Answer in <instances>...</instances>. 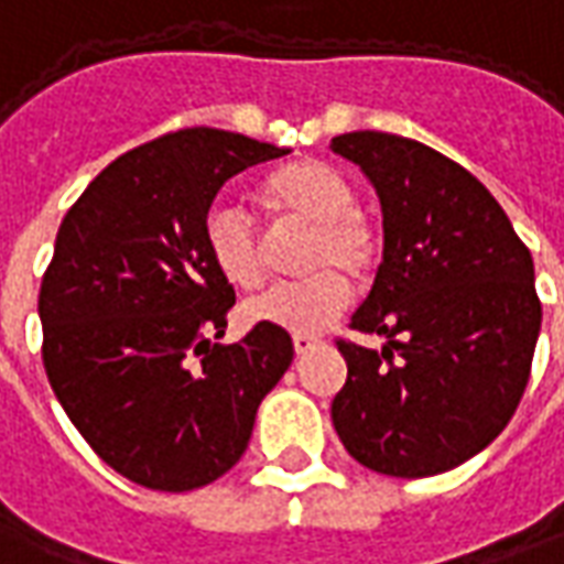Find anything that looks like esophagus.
I'll return each mask as SVG.
<instances>
[{
  "instance_id": "obj_1",
  "label": "esophagus",
  "mask_w": 564,
  "mask_h": 564,
  "mask_svg": "<svg viewBox=\"0 0 564 564\" xmlns=\"http://www.w3.org/2000/svg\"><path fill=\"white\" fill-rule=\"evenodd\" d=\"M317 341H321V338H317V336H293L295 354H308V350L314 348Z\"/></svg>"
}]
</instances>
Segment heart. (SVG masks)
<instances>
[{"instance_id": "obj_1", "label": "heart", "mask_w": 564, "mask_h": 564, "mask_svg": "<svg viewBox=\"0 0 564 564\" xmlns=\"http://www.w3.org/2000/svg\"><path fill=\"white\" fill-rule=\"evenodd\" d=\"M262 200L278 223L308 228L299 265L308 278L278 283L250 299L243 321L278 326L295 336L321 333L345 311L350 283L372 274L378 235L360 214L348 180L323 161H293L262 183ZM204 250L214 269L238 290H253L265 278V241L256 219L231 200H216L204 216Z\"/></svg>"}]
</instances>
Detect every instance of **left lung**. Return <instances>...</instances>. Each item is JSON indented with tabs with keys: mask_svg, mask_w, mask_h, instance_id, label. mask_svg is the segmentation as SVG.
<instances>
[{
	"mask_svg": "<svg viewBox=\"0 0 564 564\" xmlns=\"http://www.w3.org/2000/svg\"><path fill=\"white\" fill-rule=\"evenodd\" d=\"M333 152L381 200L384 253L350 329L333 424L350 458L400 479L446 474L498 436L525 393L541 333L534 262L474 173L419 140L354 131Z\"/></svg>",
	"mask_w": 564,
	"mask_h": 564,
	"instance_id": "obj_1",
	"label": "left lung"
}]
</instances>
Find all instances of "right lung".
<instances>
[{
  "mask_svg": "<svg viewBox=\"0 0 564 564\" xmlns=\"http://www.w3.org/2000/svg\"><path fill=\"white\" fill-rule=\"evenodd\" d=\"M290 149L186 128L124 152L63 216L39 290L42 364L88 446L131 482L192 491L228 474L293 338L226 333L235 286L204 250V216L235 173Z\"/></svg>",
  "mask_w": 564,
  "mask_h": 564,
  "instance_id": "add662e5",
  "label": "right lung"
}]
</instances>
